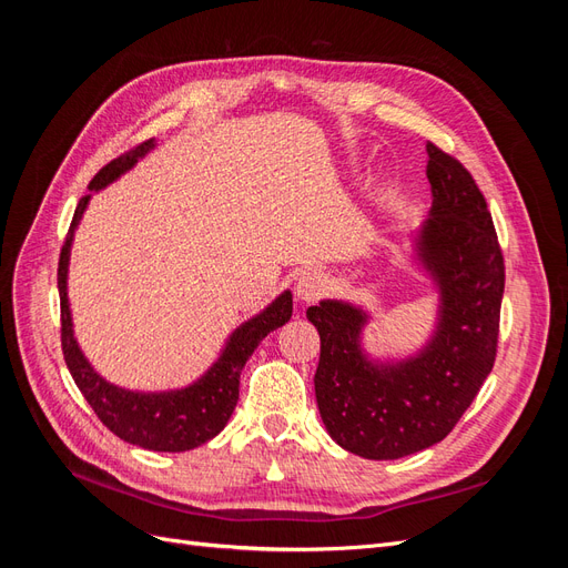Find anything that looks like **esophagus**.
<instances>
[{
	"label": "esophagus",
	"mask_w": 568,
	"mask_h": 568,
	"mask_svg": "<svg viewBox=\"0 0 568 568\" xmlns=\"http://www.w3.org/2000/svg\"><path fill=\"white\" fill-rule=\"evenodd\" d=\"M324 288H326V280L320 272H303L296 282V296L303 303H315L317 298H322Z\"/></svg>",
	"instance_id": "34e87169"
}]
</instances>
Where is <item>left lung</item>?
I'll use <instances>...</instances> for the list:
<instances>
[{
    "label": "left lung",
    "mask_w": 568,
    "mask_h": 568,
    "mask_svg": "<svg viewBox=\"0 0 568 568\" xmlns=\"http://www.w3.org/2000/svg\"><path fill=\"white\" fill-rule=\"evenodd\" d=\"M432 217L419 255L440 288L434 341L395 367L367 363L357 346L365 313L338 301L307 307L320 332L315 395L329 436L353 455L398 459L448 436L484 386L497 355L505 257L471 173L428 142Z\"/></svg>",
    "instance_id": "8db88e82"
}]
</instances>
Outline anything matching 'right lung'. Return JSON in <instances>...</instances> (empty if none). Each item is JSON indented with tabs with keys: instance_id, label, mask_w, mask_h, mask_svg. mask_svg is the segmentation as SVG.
Segmentation results:
<instances>
[{
	"instance_id": "right-lung-1",
	"label": "right lung",
	"mask_w": 568,
	"mask_h": 568,
	"mask_svg": "<svg viewBox=\"0 0 568 568\" xmlns=\"http://www.w3.org/2000/svg\"><path fill=\"white\" fill-rule=\"evenodd\" d=\"M153 146V140H146L142 144L132 146L123 156L113 159L106 163L99 173L92 178L90 189H97L111 184L115 178H120L130 170L136 159H142L144 153ZM90 194L82 196L71 230L65 234V242L59 255V298H61V348L63 359L68 365V372L75 379L84 400L90 403L94 415L101 419L109 432H113L118 438L125 443L140 445L144 450H159V453H184L199 448L201 443L215 438L222 428H225L227 419L239 400V374H242L246 359L257 348L270 332L280 329L282 324L291 320L294 313V303H291V291L274 301L267 311H263L257 317L248 320L246 324L239 326L232 334L225 353L220 355L217 363L209 369V374L192 386L182 390L170 393H134L118 388L90 367L88 359L80 353L75 336H73V322H71V307H68L65 296V277H68V257H71V244L73 232L84 213Z\"/></svg>"
}]
</instances>
